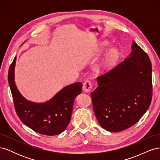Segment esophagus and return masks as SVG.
I'll list each match as a JSON object with an SVG mask.
<instances>
[{
    "instance_id": "34e87169",
    "label": "esophagus",
    "mask_w": 160,
    "mask_h": 160,
    "mask_svg": "<svg viewBox=\"0 0 160 160\" xmlns=\"http://www.w3.org/2000/svg\"><path fill=\"white\" fill-rule=\"evenodd\" d=\"M92 88H93V85H92L91 82L89 81H86L83 83V90L85 92H86V93H89V92H90L91 91Z\"/></svg>"
}]
</instances>
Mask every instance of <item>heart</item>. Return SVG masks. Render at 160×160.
I'll return each mask as SVG.
<instances>
[{
    "label": "heart",
    "instance_id": "1",
    "mask_svg": "<svg viewBox=\"0 0 160 160\" xmlns=\"http://www.w3.org/2000/svg\"><path fill=\"white\" fill-rule=\"evenodd\" d=\"M109 47V43L107 41H103L101 43L100 49L101 51H104L107 50ZM119 52L117 49L112 48L109 49L106 55H105L101 63V67L103 69H108L114 66L119 59Z\"/></svg>",
    "mask_w": 160,
    "mask_h": 160
}]
</instances>
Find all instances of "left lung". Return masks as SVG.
Instances as JSON below:
<instances>
[{
    "mask_svg": "<svg viewBox=\"0 0 160 160\" xmlns=\"http://www.w3.org/2000/svg\"><path fill=\"white\" fill-rule=\"evenodd\" d=\"M132 49L123 61L97 78L98 87L91 94L97 119L111 132L132 126L151 104V61L134 41Z\"/></svg>",
    "mask_w": 160,
    "mask_h": 160,
    "instance_id": "left-lung-1",
    "label": "left lung"
}]
</instances>
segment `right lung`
<instances>
[{
    "instance_id": "obj_1",
    "label": "right lung",
    "mask_w": 160,
    "mask_h": 160,
    "mask_svg": "<svg viewBox=\"0 0 160 160\" xmlns=\"http://www.w3.org/2000/svg\"><path fill=\"white\" fill-rule=\"evenodd\" d=\"M17 57L10 66L8 81L14 108L21 122L35 132L46 135L60 134L69 125L76 97L81 93L82 83L77 82L65 86L45 103L26 99L18 90L14 81Z\"/></svg>"
}]
</instances>
